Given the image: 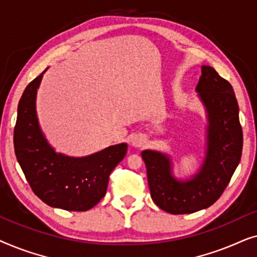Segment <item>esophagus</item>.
<instances>
[{
    "label": "esophagus",
    "instance_id": "obj_1",
    "mask_svg": "<svg viewBox=\"0 0 257 257\" xmlns=\"http://www.w3.org/2000/svg\"><path fill=\"white\" fill-rule=\"evenodd\" d=\"M131 144L133 147H142L145 144V138L143 136L137 135L131 139Z\"/></svg>",
    "mask_w": 257,
    "mask_h": 257
}]
</instances>
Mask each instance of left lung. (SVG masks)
Here are the masks:
<instances>
[{
  "mask_svg": "<svg viewBox=\"0 0 257 257\" xmlns=\"http://www.w3.org/2000/svg\"><path fill=\"white\" fill-rule=\"evenodd\" d=\"M195 92L207 120L205 156L196 172L177 177L171 154L152 149L142 152L152 200L171 214H191L212 206L241 159L243 136L233 87L212 66L202 65Z\"/></svg>",
  "mask_w": 257,
  "mask_h": 257,
  "instance_id": "obj_1",
  "label": "left lung"
}]
</instances>
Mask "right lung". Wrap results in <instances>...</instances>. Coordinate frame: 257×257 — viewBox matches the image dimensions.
<instances>
[{
	"label": "right lung",
	"instance_id": "obj_1",
	"mask_svg": "<svg viewBox=\"0 0 257 257\" xmlns=\"http://www.w3.org/2000/svg\"><path fill=\"white\" fill-rule=\"evenodd\" d=\"M45 69L26 87L14 130L15 154L35 194L48 206L85 212L104 198L108 177L124 159L127 144L108 146L85 157L56 152L42 131L36 110L37 91Z\"/></svg>",
	"mask_w": 257,
	"mask_h": 257
}]
</instances>
